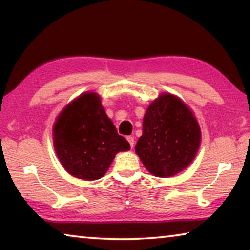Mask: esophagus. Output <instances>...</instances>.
Segmentation results:
<instances>
[{"mask_svg":"<svg viewBox=\"0 0 250 250\" xmlns=\"http://www.w3.org/2000/svg\"><path fill=\"white\" fill-rule=\"evenodd\" d=\"M126 140H128L130 146H131V148H133V146H134V138L131 137V136H129V137H126Z\"/></svg>","mask_w":250,"mask_h":250,"instance_id":"obj_1","label":"esophagus"}]
</instances>
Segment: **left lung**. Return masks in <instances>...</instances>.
Instances as JSON below:
<instances>
[{"mask_svg": "<svg viewBox=\"0 0 250 250\" xmlns=\"http://www.w3.org/2000/svg\"><path fill=\"white\" fill-rule=\"evenodd\" d=\"M201 131L191 109L177 96L161 93L146 109L136 153L153 176L167 178L191 164Z\"/></svg>", "mask_w": 250, "mask_h": 250, "instance_id": "obj_1", "label": "left lung"}]
</instances>
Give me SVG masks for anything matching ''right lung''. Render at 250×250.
<instances>
[{
  "label": "right lung",
  "mask_w": 250,
  "mask_h": 250,
  "mask_svg": "<svg viewBox=\"0 0 250 250\" xmlns=\"http://www.w3.org/2000/svg\"><path fill=\"white\" fill-rule=\"evenodd\" d=\"M53 146L63 168L71 176L89 181L104 177L116 154L130 149L106 116L101 97L89 91L71 101L58 116Z\"/></svg>",
  "instance_id": "add662e5"
}]
</instances>
